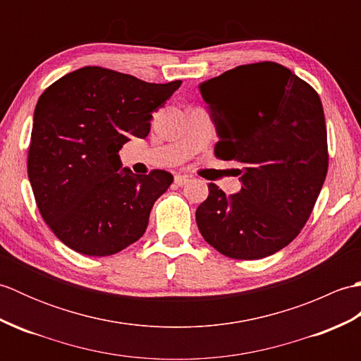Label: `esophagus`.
I'll return each instance as SVG.
<instances>
[{
	"mask_svg": "<svg viewBox=\"0 0 361 361\" xmlns=\"http://www.w3.org/2000/svg\"><path fill=\"white\" fill-rule=\"evenodd\" d=\"M173 180H175V185H176V186H185L186 183L189 181V176H188V175H180V173H178V175H175Z\"/></svg>",
	"mask_w": 361,
	"mask_h": 361,
	"instance_id": "obj_1",
	"label": "esophagus"
}]
</instances>
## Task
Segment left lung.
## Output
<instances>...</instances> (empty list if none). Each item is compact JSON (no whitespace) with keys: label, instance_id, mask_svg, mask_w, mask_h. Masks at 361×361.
I'll return each mask as SVG.
<instances>
[{"label":"left lung","instance_id":"8db88e82","mask_svg":"<svg viewBox=\"0 0 361 361\" xmlns=\"http://www.w3.org/2000/svg\"><path fill=\"white\" fill-rule=\"evenodd\" d=\"M220 141L214 153L243 167L240 192L211 185L195 220L231 259L278 252L301 233L327 175L323 104L307 82L274 62L237 66L200 85Z\"/></svg>","mask_w":361,"mask_h":361}]
</instances>
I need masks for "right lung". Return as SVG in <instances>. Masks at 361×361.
<instances>
[{
    "mask_svg": "<svg viewBox=\"0 0 361 361\" xmlns=\"http://www.w3.org/2000/svg\"><path fill=\"white\" fill-rule=\"evenodd\" d=\"M180 85L85 66L43 91L27 175L43 220L66 247L102 257L142 237L153 203L173 176L159 169L149 175L119 171V150L130 137L149 135L152 113Z\"/></svg>",
    "mask_w": 361,
    "mask_h": 361,
    "instance_id": "add662e5",
    "label": "right lung"
}]
</instances>
